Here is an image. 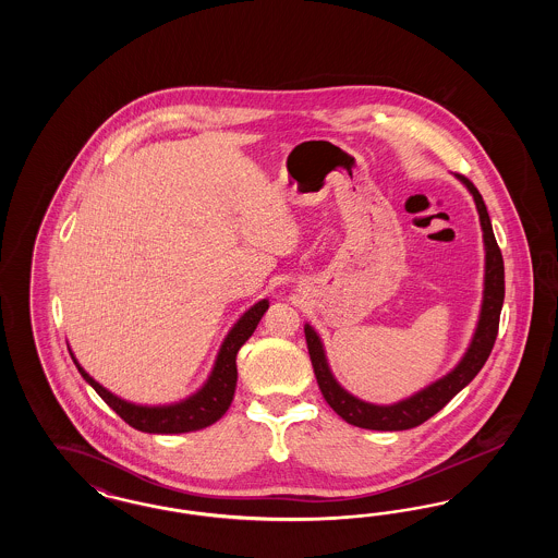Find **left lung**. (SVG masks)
Listing matches in <instances>:
<instances>
[{"label":"left lung","mask_w":558,"mask_h":558,"mask_svg":"<svg viewBox=\"0 0 558 558\" xmlns=\"http://www.w3.org/2000/svg\"><path fill=\"white\" fill-rule=\"evenodd\" d=\"M458 178L471 190L477 203L478 219H481L483 240H485V294H483V310H481L475 339L471 343V349L466 351L464 360L446 378L437 380L435 385L416 393L414 398L399 401L396 405H372L349 396L345 389L337 385V380L328 371L318 335L312 330V326H305V341L310 349L314 374L318 378L319 391L328 401V405L349 425L372 428V430H405V428L423 425L477 376L494 349L498 326H500V312L505 303V259L494 236L487 207L477 187L469 178L460 173Z\"/></svg>","instance_id":"8db88e82"}]
</instances>
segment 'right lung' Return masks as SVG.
<instances>
[{
    "instance_id": "right-lung-1",
    "label": "right lung",
    "mask_w": 558,
    "mask_h": 558,
    "mask_svg": "<svg viewBox=\"0 0 558 558\" xmlns=\"http://www.w3.org/2000/svg\"><path fill=\"white\" fill-rule=\"evenodd\" d=\"M267 307H269L267 301H259L236 322V326L230 330L228 339L221 345L207 385L196 396H192L182 403H175V405L144 408V405H133L123 399L114 398L110 391H107L102 385H98L87 372L81 368L73 355L71 357H73L75 366L80 368L81 376L96 389V393L105 399L108 405L133 428L144 430V433H160V435L198 430V428L217 423L230 408V403L234 399V391H236V378H239L236 355H239L240 347L244 345L248 341V337L255 332Z\"/></svg>"
}]
</instances>
